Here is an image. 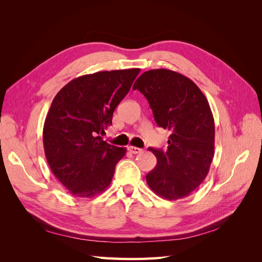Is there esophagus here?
<instances>
[{
  "label": "esophagus",
  "instance_id": "1",
  "mask_svg": "<svg viewBox=\"0 0 262 262\" xmlns=\"http://www.w3.org/2000/svg\"><path fill=\"white\" fill-rule=\"evenodd\" d=\"M128 149L130 150V152H131L132 154H139V153H141V152H142V149H141V148L136 147V146H129V147H128Z\"/></svg>",
  "mask_w": 262,
  "mask_h": 262
}]
</instances>
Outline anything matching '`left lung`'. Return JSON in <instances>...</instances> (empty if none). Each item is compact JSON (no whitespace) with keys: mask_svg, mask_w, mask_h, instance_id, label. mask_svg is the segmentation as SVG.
I'll list each match as a JSON object with an SVG mask.
<instances>
[{"mask_svg":"<svg viewBox=\"0 0 262 262\" xmlns=\"http://www.w3.org/2000/svg\"><path fill=\"white\" fill-rule=\"evenodd\" d=\"M133 89L147 99L157 125L170 132L167 148H148L157 164L146 175L147 185L164 199L186 198L207 177L214 156L208 99L190 78L166 69L146 71Z\"/></svg>","mask_w":262,"mask_h":262,"instance_id":"obj_1","label":"left lung"}]
</instances>
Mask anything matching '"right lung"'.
Listing matches in <instances>:
<instances>
[{"mask_svg": "<svg viewBox=\"0 0 262 262\" xmlns=\"http://www.w3.org/2000/svg\"><path fill=\"white\" fill-rule=\"evenodd\" d=\"M140 69L102 71L69 82L55 95L43 125V147L53 175L71 194L93 198L113 180L126 149L100 134L113 124L116 107Z\"/></svg>", "mask_w": 262, "mask_h": 262, "instance_id": "add662e5", "label": "right lung"}]
</instances>
